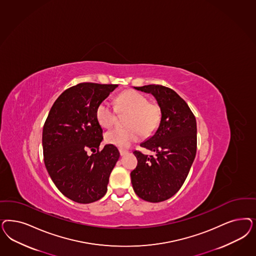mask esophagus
I'll list each match as a JSON object with an SVG mask.
<instances>
[{"mask_svg": "<svg viewBox=\"0 0 256 256\" xmlns=\"http://www.w3.org/2000/svg\"><path fill=\"white\" fill-rule=\"evenodd\" d=\"M127 152H127V150H122V148L120 150V156H125Z\"/></svg>", "mask_w": 256, "mask_h": 256, "instance_id": "obj_1", "label": "esophagus"}]
</instances>
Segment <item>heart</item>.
Listing matches in <instances>:
<instances>
[{
	"instance_id": "obj_1",
	"label": "heart",
	"mask_w": 256,
	"mask_h": 256,
	"mask_svg": "<svg viewBox=\"0 0 256 256\" xmlns=\"http://www.w3.org/2000/svg\"><path fill=\"white\" fill-rule=\"evenodd\" d=\"M118 115H126L124 129H113L104 134V140L118 148H127L140 140L141 134L148 138L156 131L161 120V109L156 102H150L140 92L125 90L115 100V108L102 102L96 108V118L100 126L111 127Z\"/></svg>"
}]
</instances>
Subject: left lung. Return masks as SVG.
Wrapping results in <instances>:
<instances>
[{"label": "left lung", "mask_w": 256, "mask_h": 256, "mask_svg": "<svg viewBox=\"0 0 256 256\" xmlns=\"http://www.w3.org/2000/svg\"><path fill=\"white\" fill-rule=\"evenodd\" d=\"M134 88L154 95L161 120L154 134L140 144L156 156L134 152L138 166L131 172L132 188L142 200L160 202L175 195L188 175L197 152V122L188 104L172 88L160 84Z\"/></svg>", "instance_id": "obj_1"}]
</instances>
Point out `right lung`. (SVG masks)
Here are the masks:
<instances>
[{
  "instance_id": "obj_1",
  "label": "right lung",
  "mask_w": 256,
  "mask_h": 256,
  "mask_svg": "<svg viewBox=\"0 0 256 256\" xmlns=\"http://www.w3.org/2000/svg\"><path fill=\"white\" fill-rule=\"evenodd\" d=\"M116 88L118 84L81 82L68 88L52 104L43 126L47 172L58 190L75 202L90 204L102 198L120 158L113 145L99 150L104 136L95 115L99 104Z\"/></svg>"
}]
</instances>
